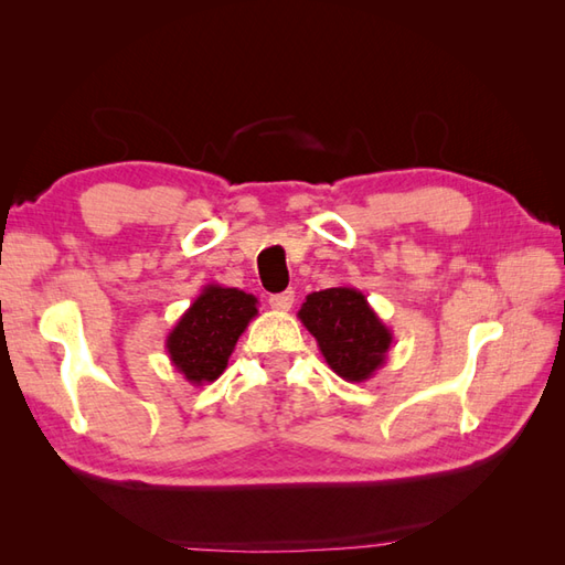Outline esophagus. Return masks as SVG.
<instances>
[{"mask_svg":"<svg viewBox=\"0 0 565 565\" xmlns=\"http://www.w3.org/2000/svg\"><path fill=\"white\" fill-rule=\"evenodd\" d=\"M269 306H271L274 310H281V313H286V310H291V306H294V291L271 294V296H269Z\"/></svg>","mask_w":565,"mask_h":565,"instance_id":"34e87169","label":"esophagus"}]
</instances>
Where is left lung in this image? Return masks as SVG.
Returning <instances> with one entry per match:
<instances>
[{"mask_svg":"<svg viewBox=\"0 0 565 565\" xmlns=\"http://www.w3.org/2000/svg\"><path fill=\"white\" fill-rule=\"evenodd\" d=\"M322 356L344 381H369L386 364L393 332L354 286L313 291L298 310Z\"/></svg>","mask_w":565,"mask_h":565,"instance_id":"1","label":"left lung"}]
</instances>
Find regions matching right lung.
I'll return each mask as SVG.
<instances>
[{
  "instance_id": "right-lung-1",
  "label": "right lung",
  "mask_w": 565,
  "mask_h": 565,
  "mask_svg": "<svg viewBox=\"0 0 565 565\" xmlns=\"http://www.w3.org/2000/svg\"><path fill=\"white\" fill-rule=\"evenodd\" d=\"M257 303L255 296L231 286H203L164 342L172 366L191 386L213 383L223 374L239 334L257 316Z\"/></svg>"
}]
</instances>
